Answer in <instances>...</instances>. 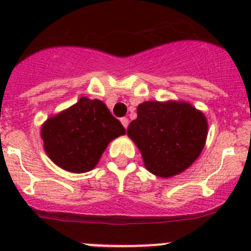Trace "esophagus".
<instances>
[{"mask_svg": "<svg viewBox=\"0 0 251 251\" xmlns=\"http://www.w3.org/2000/svg\"><path fill=\"white\" fill-rule=\"evenodd\" d=\"M121 123L123 124V127H124V128H127V127H128V124H129V121H128L127 118H122V119H121Z\"/></svg>", "mask_w": 251, "mask_h": 251, "instance_id": "34e87169", "label": "esophagus"}]
</instances>
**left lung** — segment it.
Masks as SVG:
<instances>
[{"label":"left lung","mask_w":251,"mask_h":251,"mask_svg":"<svg viewBox=\"0 0 251 251\" xmlns=\"http://www.w3.org/2000/svg\"><path fill=\"white\" fill-rule=\"evenodd\" d=\"M205 114L187 101H143L127 134L138 147L147 171L170 178L187 170L205 147Z\"/></svg>","instance_id":"obj_1"}]
</instances>
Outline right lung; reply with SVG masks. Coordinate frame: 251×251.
<instances>
[{
  "label": "right lung",
  "mask_w": 251,
  "mask_h": 251,
  "mask_svg": "<svg viewBox=\"0 0 251 251\" xmlns=\"http://www.w3.org/2000/svg\"><path fill=\"white\" fill-rule=\"evenodd\" d=\"M40 134L55 165L84 174L98 165L108 145L126 134V129L103 101L81 97L74 105L46 119Z\"/></svg>",
  "instance_id": "right-lung-1"
}]
</instances>
